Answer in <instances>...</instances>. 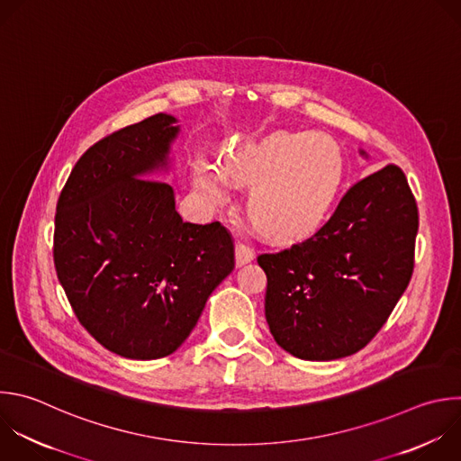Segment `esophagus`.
<instances>
[{
	"label": "esophagus",
	"mask_w": 461,
	"mask_h": 461,
	"mask_svg": "<svg viewBox=\"0 0 461 461\" xmlns=\"http://www.w3.org/2000/svg\"><path fill=\"white\" fill-rule=\"evenodd\" d=\"M253 258H255V251H253L249 246H246V244H242V242H239V244L235 246V260H237V266H244V264L251 262Z\"/></svg>",
	"instance_id": "34e87169"
}]
</instances>
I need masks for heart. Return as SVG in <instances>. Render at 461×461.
I'll list each match as a JSON object with an SVG mask.
<instances>
[{"mask_svg": "<svg viewBox=\"0 0 461 461\" xmlns=\"http://www.w3.org/2000/svg\"><path fill=\"white\" fill-rule=\"evenodd\" d=\"M342 161L331 140L319 133L273 131L237 142L221 172L201 161L195 168L199 192L213 204L226 197L228 183H249V212L276 239H291L313 228L340 185Z\"/></svg>", "mask_w": 461, "mask_h": 461, "instance_id": "1", "label": "heart"}]
</instances>
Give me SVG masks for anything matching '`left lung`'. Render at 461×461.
<instances>
[{
  "instance_id": "left-lung-1",
  "label": "left lung",
  "mask_w": 461,
  "mask_h": 461,
  "mask_svg": "<svg viewBox=\"0 0 461 461\" xmlns=\"http://www.w3.org/2000/svg\"><path fill=\"white\" fill-rule=\"evenodd\" d=\"M416 233L414 195L403 172L387 165L353 185L313 237L258 255L275 342L317 362L366 348L409 285Z\"/></svg>"
}]
</instances>
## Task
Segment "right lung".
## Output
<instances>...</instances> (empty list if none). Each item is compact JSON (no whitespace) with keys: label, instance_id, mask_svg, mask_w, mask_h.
<instances>
[{"label":"right lung","instance_id":"obj_1","mask_svg":"<svg viewBox=\"0 0 461 461\" xmlns=\"http://www.w3.org/2000/svg\"><path fill=\"white\" fill-rule=\"evenodd\" d=\"M156 113L90 146L56 208L54 264L81 326L130 360L172 355L235 267L221 222H185L167 170L181 126Z\"/></svg>","mask_w":461,"mask_h":461}]
</instances>
